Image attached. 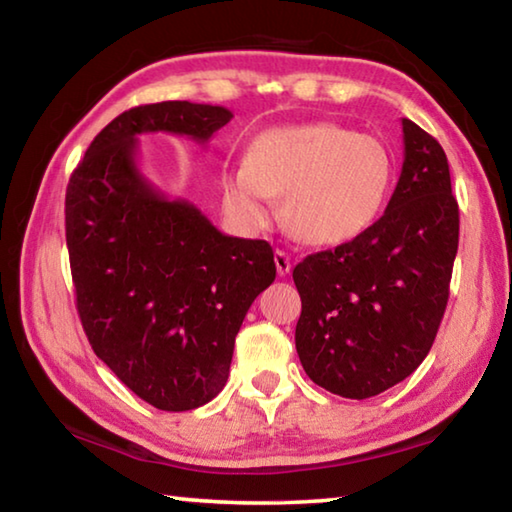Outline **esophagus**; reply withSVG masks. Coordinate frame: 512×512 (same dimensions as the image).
<instances>
[{
	"label": "esophagus",
	"instance_id": "obj_1",
	"mask_svg": "<svg viewBox=\"0 0 512 512\" xmlns=\"http://www.w3.org/2000/svg\"><path fill=\"white\" fill-rule=\"evenodd\" d=\"M275 266H277V275H287L291 271V257L284 250H275Z\"/></svg>",
	"mask_w": 512,
	"mask_h": 512
}]
</instances>
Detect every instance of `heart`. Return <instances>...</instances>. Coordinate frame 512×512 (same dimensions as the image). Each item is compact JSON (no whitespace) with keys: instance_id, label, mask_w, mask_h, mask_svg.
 Here are the masks:
<instances>
[{"instance_id":"heart-1","label":"heart","mask_w":512,"mask_h":512,"mask_svg":"<svg viewBox=\"0 0 512 512\" xmlns=\"http://www.w3.org/2000/svg\"><path fill=\"white\" fill-rule=\"evenodd\" d=\"M393 158L372 135L329 121L257 135L246 160L221 171L223 210L246 230L271 221L284 196V221L311 246H339L377 221L391 194Z\"/></svg>"}]
</instances>
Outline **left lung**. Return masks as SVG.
<instances>
[{
  "mask_svg": "<svg viewBox=\"0 0 512 512\" xmlns=\"http://www.w3.org/2000/svg\"><path fill=\"white\" fill-rule=\"evenodd\" d=\"M402 131L404 164L384 216L293 268L302 368L350 400L384 393L420 366L449 298L458 203L447 155L411 119H402Z\"/></svg>",
  "mask_w": 512,
  "mask_h": 512,
  "instance_id": "left-lung-1",
  "label": "left lung"
}]
</instances>
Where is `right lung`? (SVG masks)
Masks as SVG:
<instances>
[{"label":"right lung","mask_w":512,"mask_h":512,"mask_svg":"<svg viewBox=\"0 0 512 512\" xmlns=\"http://www.w3.org/2000/svg\"><path fill=\"white\" fill-rule=\"evenodd\" d=\"M230 119L228 108L189 101L121 112L67 185L65 237L85 336L160 411H192L221 393L235 336L275 280V262L266 241L223 235L192 203L153 189L135 164V135L205 144Z\"/></svg>","instance_id":"1"}]
</instances>
